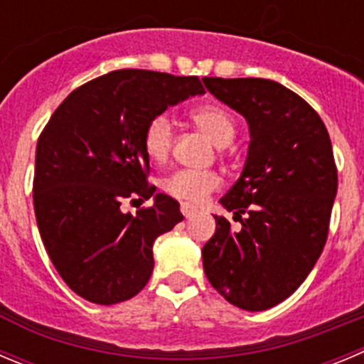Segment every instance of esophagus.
<instances>
[{
    "instance_id": "34e87169",
    "label": "esophagus",
    "mask_w": 364,
    "mask_h": 364,
    "mask_svg": "<svg viewBox=\"0 0 364 364\" xmlns=\"http://www.w3.org/2000/svg\"><path fill=\"white\" fill-rule=\"evenodd\" d=\"M180 211H182V215H184L186 218H191V216L196 215V208L195 205L188 204V202H182V205H180Z\"/></svg>"
}]
</instances>
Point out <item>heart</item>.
<instances>
[{
    "mask_svg": "<svg viewBox=\"0 0 364 364\" xmlns=\"http://www.w3.org/2000/svg\"><path fill=\"white\" fill-rule=\"evenodd\" d=\"M191 119L216 146L231 144L236 135L235 117L222 106L204 105L191 109ZM175 141V128L166 113L151 117L142 133V146L146 155L155 162H162L171 153ZM222 178L215 171H196V169H176L162 180V188L168 195L188 204H200L205 196L220 188Z\"/></svg>",
    "mask_w": 364,
    "mask_h": 364,
    "instance_id": "heart-1",
    "label": "heart"
}]
</instances>
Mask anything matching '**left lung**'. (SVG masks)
I'll return each mask as SVG.
<instances>
[{
  "label": "left lung",
  "instance_id": "8db88e82",
  "mask_svg": "<svg viewBox=\"0 0 364 364\" xmlns=\"http://www.w3.org/2000/svg\"><path fill=\"white\" fill-rule=\"evenodd\" d=\"M205 88L249 122L247 160L220 204L202 249L209 283L243 311L287 299L318 262L338 191L328 132L305 99L269 79L204 77Z\"/></svg>",
  "mask_w": 364,
  "mask_h": 364
}]
</instances>
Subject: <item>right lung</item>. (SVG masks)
<instances>
[{
  "instance_id": "1",
  "label": "right lung",
  "mask_w": 364,
  "mask_h": 364,
  "mask_svg": "<svg viewBox=\"0 0 364 364\" xmlns=\"http://www.w3.org/2000/svg\"><path fill=\"white\" fill-rule=\"evenodd\" d=\"M205 93L198 77L115 70L73 90L58 106L36 148L34 211L45 249L66 285L97 305L144 289L153 242L182 222L176 200L148 184L142 133L151 117ZM156 196L122 213L126 199Z\"/></svg>"
}]
</instances>
